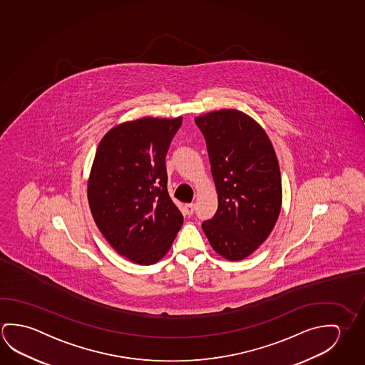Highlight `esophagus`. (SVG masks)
Segmentation results:
<instances>
[{
    "instance_id": "obj_1",
    "label": "esophagus",
    "mask_w": 365,
    "mask_h": 365,
    "mask_svg": "<svg viewBox=\"0 0 365 365\" xmlns=\"http://www.w3.org/2000/svg\"><path fill=\"white\" fill-rule=\"evenodd\" d=\"M185 215L191 216L195 212V205L193 203H187L185 206Z\"/></svg>"
}]
</instances>
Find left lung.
Returning <instances> with one entry per match:
<instances>
[{
	"label": "left lung",
	"mask_w": 365,
	"mask_h": 365,
	"mask_svg": "<svg viewBox=\"0 0 365 365\" xmlns=\"http://www.w3.org/2000/svg\"><path fill=\"white\" fill-rule=\"evenodd\" d=\"M209 153L217 210L202 230L220 256L240 261L256 251L281 209L280 168L269 136L235 109L196 117Z\"/></svg>",
	"instance_id": "left-lung-1"
}]
</instances>
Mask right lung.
<instances>
[{
  "label": "right lung",
  "instance_id": "obj_1",
  "mask_svg": "<svg viewBox=\"0 0 365 365\" xmlns=\"http://www.w3.org/2000/svg\"><path fill=\"white\" fill-rule=\"evenodd\" d=\"M182 117L140 118L102 138L88 185L101 233L120 256L153 264L170 250L183 215L168 193L165 156Z\"/></svg>",
  "mask_w": 365,
  "mask_h": 365
}]
</instances>
